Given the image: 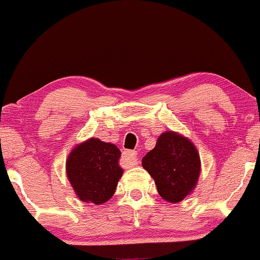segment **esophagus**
Wrapping results in <instances>:
<instances>
[{
    "instance_id": "obj_1",
    "label": "esophagus",
    "mask_w": 260,
    "mask_h": 260,
    "mask_svg": "<svg viewBox=\"0 0 260 260\" xmlns=\"http://www.w3.org/2000/svg\"><path fill=\"white\" fill-rule=\"evenodd\" d=\"M121 161L124 168L134 167V165L138 164V152L134 151V150H126V151L122 152Z\"/></svg>"
}]
</instances>
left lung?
<instances>
[{
  "instance_id": "1",
  "label": "left lung",
  "mask_w": 260,
  "mask_h": 260,
  "mask_svg": "<svg viewBox=\"0 0 260 260\" xmlns=\"http://www.w3.org/2000/svg\"><path fill=\"white\" fill-rule=\"evenodd\" d=\"M143 167L155 180L160 197L178 203L194 189L200 159L188 139L168 131L159 136L155 148L143 157Z\"/></svg>"
}]
</instances>
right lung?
Wrapping results in <instances>:
<instances>
[{
  "label": "right lung",
  "instance_id": "add662e5",
  "mask_svg": "<svg viewBox=\"0 0 260 260\" xmlns=\"http://www.w3.org/2000/svg\"><path fill=\"white\" fill-rule=\"evenodd\" d=\"M117 146L90 139L80 144L69 155L66 162L69 180L82 202L103 204L114 195L122 169Z\"/></svg>",
  "mask_w": 260,
  "mask_h": 260
}]
</instances>
